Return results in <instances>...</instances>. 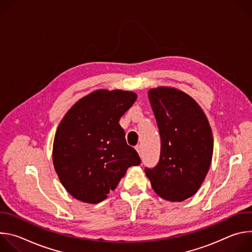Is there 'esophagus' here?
Masks as SVG:
<instances>
[{
	"label": "esophagus",
	"mask_w": 252,
	"mask_h": 252,
	"mask_svg": "<svg viewBox=\"0 0 252 252\" xmlns=\"http://www.w3.org/2000/svg\"><path fill=\"white\" fill-rule=\"evenodd\" d=\"M135 151L137 152V154H138V156L139 157H141V155H142V151H141V147L138 145V146H136L135 147Z\"/></svg>",
	"instance_id": "34e87169"
}]
</instances>
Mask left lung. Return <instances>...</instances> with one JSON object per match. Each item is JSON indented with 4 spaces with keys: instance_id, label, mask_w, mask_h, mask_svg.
<instances>
[{
    "instance_id": "1",
    "label": "left lung",
    "mask_w": 252,
    "mask_h": 252,
    "mask_svg": "<svg viewBox=\"0 0 252 252\" xmlns=\"http://www.w3.org/2000/svg\"><path fill=\"white\" fill-rule=\"evenodd\" d=\"M160 134V158L146 168L153 189L168 201H184L201 187L211 164L212 131L199 104L185 92L170 87L149 91Z\"/></svg>"
}]
</instances>
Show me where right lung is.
<instances>
[{
  "label": "right lung",
  "mask_w": 252,
  "mask_h": 252,
  "mask_svg": "<svg viewBox=\"0 0 252 252\" xmlns=\"http://www.w3.org/2000/svg\"><path fill=\"white\" fill-rule=\"evenodd\" d=\"M136 96L129 91L96 90L79 99L61 121L53 145L54 167L63 187L78 200H104L127 168L140 163L119 124Z\"/></svg>",
  "instance_id": "add662e5"
}]
</instances>
